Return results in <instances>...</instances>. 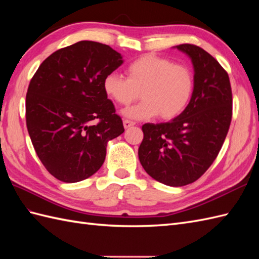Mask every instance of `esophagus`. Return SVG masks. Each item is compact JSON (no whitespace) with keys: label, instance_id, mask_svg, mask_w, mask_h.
Masks as SVG:
<instances>
[{"label":"esophagus","instance_id":"esophagus-1","mask_svg":"<svg viewBox=\"0 0 259 259\" xmlns=\"http://www.w3.org/2000/svg\"><path fill=\"white\" fill-rule=\"evenodd\" d=\"M135 124H136V122H134V121L128 120V119L123 120V125H124L125 129H128V128H130V126H133V125H135Z\"/></svg>","mask_w":259,"mask_h":259}]
</instances>
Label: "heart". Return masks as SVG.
I'll return each instance as SVG.
<instances>
[{
	"label": "heart",
	"mask_w": 259,
	"mask_h": 259,
	"mask_svg": "<svg viewBox=\"0 0 259 259\" xmlns=\"http://www.w3.org/2000/svg\"><path fill=\"white\" fill-rule=\"evenodd\" d=\"M126 78L111 72L103 79V91L120 106H128L139 97L142 101L126 109L124 114L133 119H148L155 115L170 120L188 106L195 87L192 70L172 60L145 54L134 60L125 69Z\"/></svg>",
	"instance_id": "1"
}]
</instances>
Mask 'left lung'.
<instances>
[{"label":"left lung","mask_w":259,"mask_h":259,"mask_svg":"<svg viewBox=\"0 0 259 259\" xmlns=\"http://www.w3.org/2000/svg\"><path fill=\"white\" fill-rule=\"evenodd\" d=\"M191 59L195 87L188 106L163 123H145L139 160L146 172L161 184H192L217 158L233 117V93L228 73L203 49L176 47Z\"/></svg>","instance_id":"left-lung-1"}]
</instances>
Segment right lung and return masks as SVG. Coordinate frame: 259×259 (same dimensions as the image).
Listing matches in <instances>:
<instances>
[{"label": "right lung", "mask_w": 259, "mask_h": 259, "mask_svg": "<svg viewBox=\"0 0 259 259\" xmlns=\"http://www.w3.org/2000/svg\"><path fill=\"white\" fill-rule=\"evenodd\" d=\"M122 62L109 46L80 41L53 52L30 81L27 131L43 166L63 183L96 174L107 142L123 134L122 120L102 87L104 76Z\"/></svg>", "instance_id": "add662e5"}]
</instances>
